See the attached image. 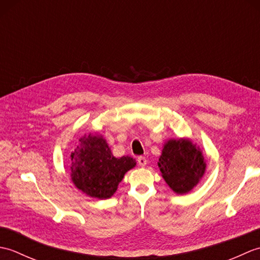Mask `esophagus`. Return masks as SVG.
Returning a JSON list of instances; mask_svg holds the SVG:
<instances>
[{"mask_svg":"<svg viewBox=\"0 0 260 260\" xmlns=\"http://www.w3.org/2000/svg\"><path fill=\"white\" fill-rule=\"evenodd\" d=\"M137 163H139L140 167H145V165L147 164V159L144 156H140L139 158H137Z\"/></svg>","mask_w":260,"mask_h":260,"instance_id":"34e87169","label":"esophagus"}]
</instances>
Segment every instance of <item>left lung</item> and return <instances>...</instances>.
<instances>
[{"label": "left lung", "instance_id": "1", "mask_svg": "<svg viewBox=\"0 0 260 260\" xmlns=\"http://www.w3.org/2000/svg\"><path fill=\"white\" fill-rule=\"evenodd\" d=\"M157 167L162 178L176 194H186L203 178L207 163L201 148L181 137L164 143Z\"/></svg>", "mask_w": 260, "mask_h": 260}]
</instances>
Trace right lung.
<instances>
[{
  "instance_id": "1",
  "label": "right lung",
  "mask_w": 260,
  "mask_h": 260,
  "mask_svg": "<svg viewBox=\"0 0 260 260\" xmlns=\"http://www.w3.org/2000/svg\"><path fill=\"white\" fill-rule=\"evenodd\" d=\"M135 165L131 156L115 157L102 134L89 133L79 139L70 154V178L86 196L105 200L113 197L126 172Z\"/></svg>"
}]
</instances>
